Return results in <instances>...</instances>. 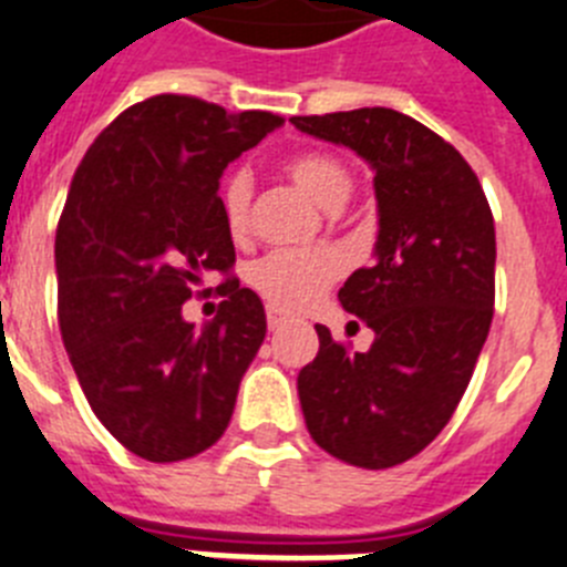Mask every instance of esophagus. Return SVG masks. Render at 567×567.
I'll use <instances>...</instances> for the list:
<instances>
[{"label": "esophagus", "instance_id": "34e87169", "mask_svg": "<svg viewBox=\"0 0 567 567\" xmlns=\"http://www.w3.org/2000/svg\"><path fill=\"white\" fill-rule=\"evenodd\" d=\"M285 322H288V319H285L282 313H277L274 308H268V328H270V331H279Z\"/></svg>", "mask_w": 567, "mask_h": 567}]
</instances>
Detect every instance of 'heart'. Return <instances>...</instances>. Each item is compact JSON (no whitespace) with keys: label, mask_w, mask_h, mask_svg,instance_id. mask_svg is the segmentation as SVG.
<instances>
[{"label":"heart","mask_w":567,"mask_h":567,"mask_svg":"<svg viewBox=\"0 0 567 567\" xmlns=\"http://www.w3.org/2000/svg\"><path fill=\"white\" fill-rule=\"evenodd\" d=\"M285 174L297 182L305 194L324 210H339L353 188L351 171L331 154L308 151L288 159ZM250 179L236 171L219 190L225 228L230 236H243L248 228ZM344 270V259L333 248L311 250H270L248 268V285L274 308V311L297 313L322 297Z\"/></svg>","instance_id":"b5f03b06"}]
</instances>
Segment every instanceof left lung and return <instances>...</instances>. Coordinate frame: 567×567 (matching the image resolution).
<instances>
[{
  "label": "left lung",
  "instance_id": "obj_1",
  "mask_svg": "<svg viewBox=\"0 0 567 567\" xmlns=\"http://www.w3.org/2000/svg\"><path fill=\"white\" fill-rule=\"evenodd\" d=\"M302 134L373 167L377 262L339 302L373 331L365 353L317 324L297 388L313 442L382 471L416 456L454 416L494 319L496 234L480 179L451 142L391 107L293 116Z\"/></svg>",
  "mask_w": 567,
  "mask_h": 567
}]
</instances>
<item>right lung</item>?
<instances>
[{"label": "right lung", "instance_id": "add662e5", "mask_svg": "<svg viewBox=\"0 0 567 567\" xmlns=\"http://www.w3.org/2000/svg\"><path fill=\"white\" fill-rule=\"evenodd\" d=\"M282 122L159 93L122 111L73 174L53 248L59 331L87 405L142 460H188L228 427L265 308L239 279L219 285L202 331L182 305L236 262L219 176Z\"/></svg>", "mask_w": 567, "mask_h": 567}]
</instances>
